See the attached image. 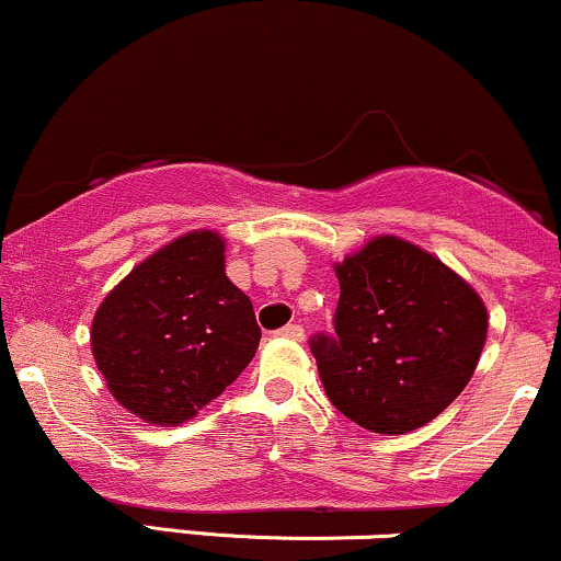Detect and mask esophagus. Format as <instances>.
Listing matches in <instances>:
<instances>
[{"instance_id":"34e87169","label":"esophagus","mask_w":561,"mask_h":561,"mask_svg":"<svg viewBox=\"0 0 561 561\" xmlns=\"http://www.w3.org/2000/svg\"><path fill=\"white\" fill-rule=\"evenodd\" d=\"M276 334H279V337H287V340H302V334L306 332H302L300 324H287V327H282Z\"/></svg>"}]
</instances>
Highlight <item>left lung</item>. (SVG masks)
Returning <instances> with one entry per match:
<instances>
[{"label":"left lung","mask_w":561,"mask_h":561,"mask_svg":"<svg viewBox=\"0 0 561 561\" xmlns=\"http://www.w3.org/2000/svg\"><path fill=\"white\" fill-rule=\"evenodd\" d=\"M334 274V332L308 340L330 401L382 435L435 420L480 362L488 332L480 295L398 237H377Z\"/></svg>","instance_id":"left-lung-1"}]
</instances>
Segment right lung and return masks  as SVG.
<instances>
[{
    "mask_svg": "<svg viewBox=\"0 0 561 561\" xmlns=\"http://www.w3.org/2000/svg\"><path fill=\"white\" fill-rule=\"evenodd\" d=\"M261 343L253 302L224 272L214 231L179 237L107 295L92 351L121 405L179 424L221 396Z\"/></svg>",
    "mask_w": 561,
    "mask_h": 561,
    "instance_id": "obj_1",
    "label": "right lung"
}]
</instances>
